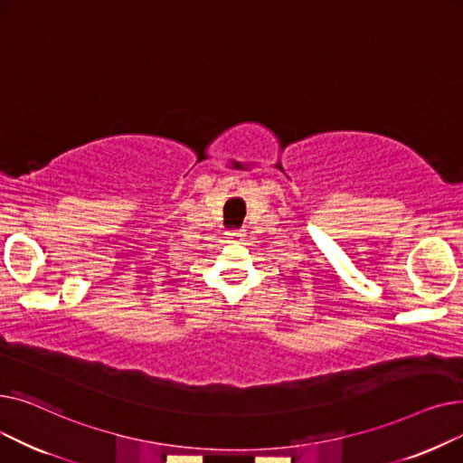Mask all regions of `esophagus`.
I'll return each instance as SVG.
<instances>
[{"label": "esophagus", "instance_id": "1", "mask_svg": "<svg viewBox=\"0 0 463 463\" xmlns=\"http://www.w3.org/2000/svg\"><path fill=\"white\" fill-rule=\"evenodd\" d=\"M227 238H229V241H238L241 238V232L240 231H229Z\"/></svg>", "mask_w": 463, "mask_h": 463}]
</instances>
